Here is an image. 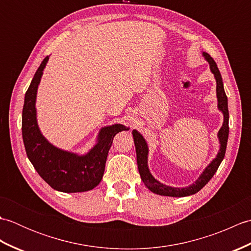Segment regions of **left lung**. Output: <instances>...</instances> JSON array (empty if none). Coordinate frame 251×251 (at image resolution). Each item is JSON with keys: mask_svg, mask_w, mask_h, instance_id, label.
<instances>
[{"mask_svg": "<svg viewBox=\"0 0 251 251\" xmlns=\"http://www.w3.org/2000/svg\"><path fill=\"white\" fill-rule=\"evenodd\" d=\"M202 56L205 57V59L208 61V63H209L210 70L212 73H214V75L216 77L218 108H219V110L223 113V116H225L223 125L220 128L219 132H218V137H219V141H220V150L218 152V155L216 156V158L209 165H208L206 169L200 176V178L197 179L193 184L182 189L172 188V186H167L161 182H158V181L151 175L150 170L148 168L149 150H148L147 142L145 139H143V137L139 134V132L137 130H132V136H134L136 153H137V164H138V169H139L141 180L143 181V183L146 184V186L149 190L158 195L183 197V196H189V195L197 193V192L204 188V186L208 183V181L214 177V175L216 174L217 169L219 168L222 159L225 158V155H226V143H227V138H228L227 97L226 95L225 88H223L222 77H221L219 69L217 67V63L215 62L214 59H212V57H210V55H208L207 52H202Z\"/></svg>", "mask_w": 251, "mask_h": 251, "instance_id": "obj_1", "label": "left lung"}]
</instances>
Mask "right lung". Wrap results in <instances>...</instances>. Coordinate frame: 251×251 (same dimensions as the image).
Wrapping results in <instances>:
<instances>
[{
	"mask_svg": "<svg viewBox=\"0 0 251 251\" xmlns=\"http://www.w3.org/2000/svg\"><path fill=\"white\" fill-rule=\"evenodd\" d=\"M49 58L47 56L42 61L25 96L21 129L26 156L42 179L54 190L65 193L89 191L97 186L103 177L114 136L128 128L122 124L103 127L99 132L97 145L82 156L50 145L39 129L35 110L37 86Z\"/></svg>",
	"mask_w": 251,
	"mask_h": 251,
	"instance_id": "right-lung-1",
	"label": "right lung"
}]
</instances>
